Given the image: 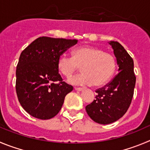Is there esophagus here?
Listing matches in <instances>:
<instances>
[{
  "instance_id": "obj_1",
  "label": "esophagus",
  "mask_w": 150,
  "mask_h": 150,
  "mask_svg": "<svg viewBox=\"0 0 150 150\" xmlns=\"http://www.w3.org/2000/svg\"><path fill=\"white\" fill-rule=\"evenodd\" d=\"M75 90H77V91H81V90H83V88H82V87H75Z\"/></svg>"
}]
</instances>
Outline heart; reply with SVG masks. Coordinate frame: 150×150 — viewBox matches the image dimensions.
<instances>
[{"label":"heart","instance_id":"obj_1","mask_svg":"<svg viewBox=\"0 0 150 150\" xmlns=\"http://www.w3.org/2000/svg\"><path fill=\"white\" fill-rule=\"evenodd\" d=\"M58 69L67 78H70L81 67L83 73L72 77L69 82L76 85L96 86L107 83L116 70V60L112 54L101 48L83 46L72 51V57L62 54L58 58Z\"/></svg>","mask_w":150,"mask_h":150}]
</instances>
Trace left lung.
Segmentation results:
<instances>
[{
    "instance_id": "left-lung-1",
    "label": "left lung",
    "mask_w": 150,
    "mask_h": 150,
    "mask_svg": "<svg viewBox=\"0 0 150 150\" xmlns=\"http://www.w3.org/2000/svg\"><path fill=\"white\" fill-rule=\"evenodd\" d=\"M110 44L117 59L119 72L110 83L96 91V100L86 107L88 115L100 124L115 122L127 112L133 98L136 81L131 56L118 42L110 41Z\"/></svg>"
}]
</instances>
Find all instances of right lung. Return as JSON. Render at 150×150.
I'll return each instance as SVG.
<instances>
[{
	"label": "right lung",
	"instance_id": "add662e5",
	"mask_svg": "<svg viewBox=\"0 0 150 150\" xmlns=\"http://www.w3.org/2000/svg\"><path fill=\"white\" fill-rule=\"evenodd\" d=\"M77 43L75 39L43 36L22 51L17 65L15 89L21 107L29 115L47 120L60 112L73 87L63 81L58 60Z\"/></svg>",
	"mask_w": 150,
	"mask_h": 150
}]
</instances>
